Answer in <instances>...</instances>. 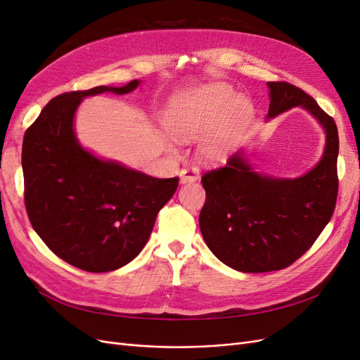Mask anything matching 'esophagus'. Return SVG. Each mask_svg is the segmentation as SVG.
<instances>
[{"label":"esophagus","instance_id":"1","mask_svg":"<svg viewBox=\"0 0 360 360\" xmlns=\"http://www.w3.org/2000/svg\"><path fill=\"white\" fill-rule=\"evenodd\" d=\"M200 179V171L198 168L195 167H188V168H183L180 171V183H193Z\"/></svg>","mask_w":360,"mask_h":360}]
</instances>
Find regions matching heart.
<instances>
[{
  "label": "heart",
  "instance_id": "b5f03b06",
  "mask_svg": "<svg viewBox=\"0 0 360 360\" xmlns=\"http://www.w3.org/2000/svg\"><path fill=\"white\" fill-rule=\"evenodd\" d=\"M248 112L249 105L242 96H233L225 85H210L172 99L163 126L179 141L200 139V156L205 162L221 163L233 153L238 127Z\"/></svg>",
  "mask_w": 360,
  "mask_h": 360
}]
</instances>
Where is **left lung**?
Wrapping results in <instances>:
<instances>
[{
    "mask_svg": "<svg viewBox=\"0 0 360 360\" xmlns=\"http://www.w3.org/2000/svg\"><path fill=\"white\" fill-rule=\"evenodd\" d=\"M267 86L266 118L300 106L323 127L326 146L317 165L296 179L255 171L245 151L202 176L201 234L217 259L243 274L281 270L300 258L329 224L338 195L335 120L297 86L284 81Z\"/></svg>",
    "mask_w": 360,
    "mask_h": 360,
    "instance_id": "8db88e82",
    "label": "left lung"
}]
</instances>
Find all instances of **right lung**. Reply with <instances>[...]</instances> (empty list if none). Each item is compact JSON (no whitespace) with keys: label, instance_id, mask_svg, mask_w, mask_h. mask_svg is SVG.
<instances>
[{"label":"right lung","instance_id":"obj_1","mask_svg":"<svg viewBox=\"0 0 360 360\" xmlns=\"http://www.w3.org/2000/svg\"><path fill=\"white\" fill-rule=\"evenodd\" d=\"M101 85L60 94L43 108L24 135L22 169L30 222L43 242L66 263L91 274L130 263L153 230L156 216L176 192L179 179H156L102 159L75 134L82 99L102 93L127 94Z\"/></svg>","mask_w":360,"mask_h":360}]
</instances>
